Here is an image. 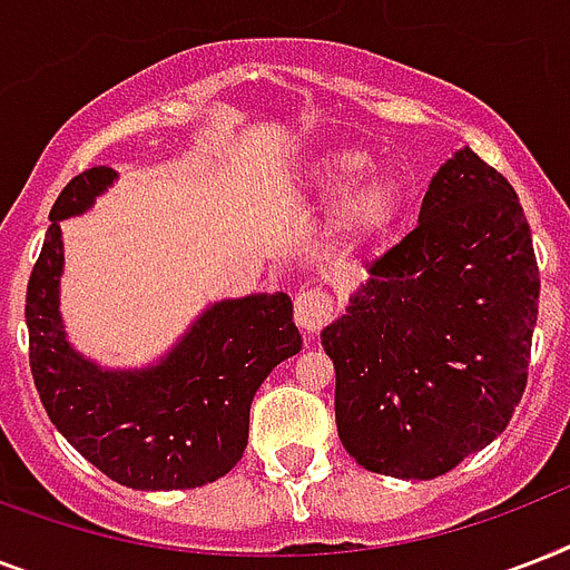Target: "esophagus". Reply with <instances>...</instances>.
<instances>
[{
  "label": "esophagus",
  "instance_id": "1",
  "mask_svg": "<svg viewBox=\"0 0 570 570\" xmlns=\"http://www.w3.org/2000/svg\"><path fill=\"white\" fill-rule=\"evenodd\" d=\"M334 316V307H331V298L322 289H302L295 295V322L304 334H316L331 322Z\"/></svg>",
  "mask_w": 570,
  "mask_h": 570
}]
</instances>
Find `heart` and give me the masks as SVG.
Masks as SVG:
<instances>
[{"label":"heart","mask_w":570,"mask_h":570,"mask_svg":"<svg viewBox=\"0 0 570 570\" xmlns=\"http://www.w3.org/2000/svg\"><path fill=\"white\" fill-rule=\"evenodd\" d=\"M366 165H370V156L361 147H331L307 165V177H304L311 195L322 200L350 189L340 204V230L352 242L381 236L399 213L396 183L379 174L362 177L361 181L356 179L366 171Z\"/></svg>","instance_id":"obj_1"}]
</instances>
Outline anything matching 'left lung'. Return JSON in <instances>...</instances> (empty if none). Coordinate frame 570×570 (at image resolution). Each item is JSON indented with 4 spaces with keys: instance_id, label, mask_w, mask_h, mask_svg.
<instances>
[{
    "instance_id": "1",
    "label": "left lung",
    "mask_w": 570,
    "mask_h": 570,
    "mask_svg": "<svg viewBox=\"0 0 570 570\" xmlns=\"http://www.w3.org/2000/svg\"><path fill=\"white\" fill-rule=\"evenodd\" d=\"M366 272L322 331L340 441L373 473L443 476L503 434L527 390L541 281L512 183L459 150Z\"/></svg>"
}]
</instances>
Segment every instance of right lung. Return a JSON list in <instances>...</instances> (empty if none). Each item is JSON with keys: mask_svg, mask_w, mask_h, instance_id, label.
Segmentation results:
<instances>
[{"mask_svg": "<svg viewBox=\"0 0 570 570\" xmlns=\"http://www.w3.org/2000/svg\"><path fill=\"white\" fill-rule=\"evenodd\" d=\"M118 174L97 165L67 183L26 289L29 364L49 420L106 476L138 491H177L222 479L248 446L254 393L302 337L289 295L218 302L156 366L100 370L65 337L58 277L61 227Z\"/></svg>", "mask_w": 570, "mask_h": 570, "instance_id": "right-lung-1", "label": "right lung"}]
</instances>
